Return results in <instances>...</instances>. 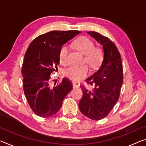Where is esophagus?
Segmentation results:
<instances>
[{
	"instance_id": "obj_1",
	"label": "esophagus",
	"mask_w": 146,
	"mask_h": 146,
	"mask_svg": "<svg viewBox=\"0 0 146 146\" xmlns=\"http://www.w3.org/2000/svg\"><path fill=\"white\" fill-rule=\"evenodd\" d=\"M73 88H78L79 86V84L76 82H73Z\"/></svg>"
}]
</instances>
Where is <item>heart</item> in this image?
Returning a JSON list of instances; mask_svg holds the SVG:
<instances>
[{"label": "heart", "instance_id": "1", "mask_svg": "<svg viewBox=\"0 0 146 146\" xmlns=\"http://www.w3.org/2000/svg\"><path fill=\"white\" fill-rule=\"evenodd\" d=\"M73 47L84 55V60L90 68L96 69L100 66L103 58V52L101 48L95 47L93 41L86 37H80L73 43ZM69 48L67 46H62L59 52V62L62 66L68 64ZM89 73L86 66H72L67 69L65 75L73 81H79L85 78Z\"/></svg>", "mask_w": 146, "mask_h": 146}]
</instances>
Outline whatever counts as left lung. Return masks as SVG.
Returning a JSON list of instances; mask_svg holds the SVG:
<instances>
[{
	"label": "left lung",
	"mask_w": 146,
	"mask_h": 146,
	"mask_svg": "<svg viewBox=\"0 0 146 146\" xmlns=\"http://www.w3.org/2000/svg\"><path fill=\"white\" fill-rule=\"evenodd\" d=\"M103 46L104 58L101 68L86 82L93 86L90 90L81 86L83 96L78 107L82 114L93 120L107 115L118 101L123 80L121 57L115 44L96 32H88Z\"/></svg>",
	"instance_id": "1"
}]
</instances>
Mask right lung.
<instances>
[{
	"mask_svg": "<svg viewBox=\"0 0 146 146\" xmlns=\"http://www.w3.org/2000/svg\"><path fill=\"white\" fill-rule=\"evenodd\" d=\"M80 33L50 31L37 37L28 47L21 69L23 90L30 107L38 116L48 117L56 114L72 90V82L66 78L52 86L50 74L59 64L62 45Z\"/></svg>",
	"mask_w": 146,
	"mask_h": 146,
	"instance_id": "add662e5",
	"label": "right lung"
}]
</instances>
